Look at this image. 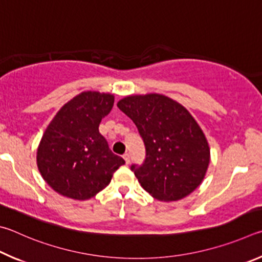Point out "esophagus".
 I'll use <instances>...</instances> for the list:
<instances>
[{
	"mask_svg": "<svg viewBox=\"0 0 262 262\" xmlns=\"http://www.w3.org/2000/svg\"><path fill=\"white\" fill-rule=\"evenodd\" d=\"M123 159L125 160V163H126V164L130 163V155H128V153L124 154V155H123Z\"/></svg>",
	"mask_w": 262,
	"mask_h": 262,
	"instance_id": "1",
	"label": "esophagus"
}]
</instances>
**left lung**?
<instances>
[{"instance_id":"1","label":"left lung","mask_w":262,"mask_h":262,"mask_svg":"<svg viewBox=\"0 0 262 262\" xmlns=\"http://www.w3.org/2000/svg\"><path fill=\"white\" fill-rule=\"evenodd\" d=\"M117 107L134 121L144 140L145 161L131 166L143 189L161 201L192 193L206 175L210 150L187 109L157 93L126 96Z\"/></svg>"}]
</instances>
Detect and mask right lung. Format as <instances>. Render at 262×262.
I'll use <instances>...</instances> for the list:
<instances>
[{
	"instance_id": "obj_1",
	"label": "right lung",
	"mask_w": 262,
	"mask_h": 262,
	"mask_svg": "<svg viewBox=\"0 0 262 262\" xmlns=\"http://www.w3.org/2000/svg\"><path fill=\"white\" fill-rule=\"evenodd\" d=\"M114 95L87 91L67 102L46 128L36 152L39 171L57 193L87 200L107 186L125 163L99 132Z\"/></svg>"
}]
</instances>
